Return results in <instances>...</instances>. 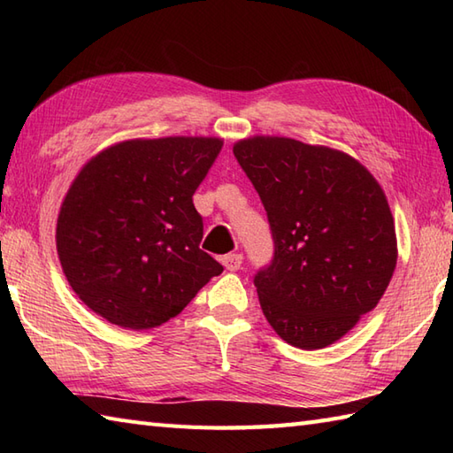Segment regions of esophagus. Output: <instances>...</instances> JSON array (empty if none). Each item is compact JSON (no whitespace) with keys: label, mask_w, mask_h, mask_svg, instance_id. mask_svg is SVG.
<instances>
[{"label":"esophagus","mask_w":453,"mask_h":453,"mask_svg":"<svg viewBox=\"0 0 453 453\" xmlns=\"http://www.w3.org/2000/svg\"><path fill=\"white\" fill-rule=\"evenodd\" d=\"M243 263V257L239 253H229L226 257H221V265H224L227 271H239V266Z\"/></svg>","instance_id":"34e87169"}]
</instances>
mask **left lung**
<instances>
[{
  "label": "left lung",
  "instance_id": "8db88e82",
  "mask_svg": "<svg viewBox=\"0 0 453 453\" xmlns=\"http://www.w3.org/2000/svg\"><path fill=\"white\" fill-rule=\"evenodd\" d=\"M234 156L273 232V263L255 274L266 321L288 344L325 349L378 305L395 271L386 192L349 153L292 138L239 140Z\"/></svg>",
  "mask_w": 453,
  "mask_h": 453
}]
</instances>
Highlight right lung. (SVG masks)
Masks as SVG:
<instances>
[{
    "label": "right lung",
    "mask_w": 453,
    "mask_h": 453,
    "mask_svg": "<svg viewBox=\"0 0 453 453\" xmlns=\"http://www.w3.org/2000/svg\"><path fill=\"white\" fill-rule=\"evenodd\" d=\"M221 146L202 136L127 140L85 163L58 214L56 249L91 311L122 329H153L221 274L200 249L192 204Z\"/></svg>",
    "instance_id": "obj_1"
}]
</instances>
